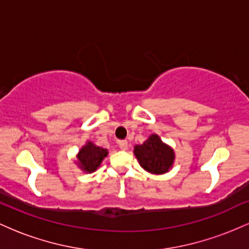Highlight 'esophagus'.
Returning <instances> with one entry per match:
<instances>
[{"label":"esophagus","mask_w":249,"mask_h":249,"mask_svg":"<svg viewBox=\"0 0 249 249\" xmlns=\"http://www.w3.org/2000/svg\"><path fill=\"white\" fill-rule=\"evenodd\" d=\"M119 144V147L122 148V150H127V147H128V144H127V142L126 141H121L118 142Z\"/></svg>","instance_id":"obj_1"}]
</instances>
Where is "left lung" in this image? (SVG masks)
<instances>
[{
    "label": "left lung",
    "mask_w": 249,
    "mask_h": 249,
    "mask_svg": "<svg viewBox=\"0 0 249 249\" xmlns=\"http://www.w3.org/2000/svg\"><path fill=\"white\" fill-rule=\"evenodd\" d=\"M133 153L141 166L153 174L168 172L176 158L173 148L162 142L158 134H151L147 141L136 145Z\"/></svg>",
    "instance_id": "left-lung-1"
}]
</instances>
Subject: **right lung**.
Segmentation results:
<instances>
[{
	"label": "right lung",
	"mask_w": 249,
	"mask_h": 249,
	"mask_svg": "<svg viewBox=\"0 0 249 249\" xmlns=\"http://www.w3.org/2000/svg\"><path fill=\"white\" fill-rule=\"evenodd\" d=\"M107 148L96 146L92 142H87L77 154V164L84 172L92 173L101 166L103 159L107 156Z\"/></svg>",
	"instance_id": "obj_1"
}]
</instances>
